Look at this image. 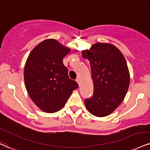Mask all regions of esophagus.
Returning a JSON list of instances; mask_svg holds the SVG:
<instances>
[{"label":"esophagus","instance_id":"1","mask_svg":"<svg viewBox=\"0 0 150 150\" xmlns=\"http://www.w3.org/2000/svg\"><path fill=\"white\" fill-rule=\"evenodd\" d=\"M76 82H77V83H78L79 85H80V82H81V80H80V78H77V80H76Z\"/></svg>","mask_w":150,"mask_h":150}]
</instances>
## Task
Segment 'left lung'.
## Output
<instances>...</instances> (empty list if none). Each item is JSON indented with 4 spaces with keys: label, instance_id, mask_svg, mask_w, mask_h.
Returning a JSON list of instances; mask_svg holds the SVG:
<instances>
[{
    "label": "left lung",
    "instance_id": "left-lung-1",
    "mask_svg": "<svg viewBox=\"0 0 150 150\" xmlns=\"http://www.w3.org/2000/svg\"><path fill=\"white\" fill-rule=\"evenodd\" d=\"M90 63L93 95L86 99L87 110L96 117L112 113L125 98L130 84V74L125 58L114 45L96 42L82 51Z\"/></svg>",
    "mask_w": 150,
    "mask_h": 150
}]
</instances>
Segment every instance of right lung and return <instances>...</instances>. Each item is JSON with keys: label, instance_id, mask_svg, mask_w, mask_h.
<instances>
[{"label": "right lung", "instance_id": "right-lung-1", "mask_svg": "<svg viewBox=\"0 0 150 150\" xmlns=\"http://www.w3.org/2000/svg\"><path fill=\"white\" fill-rule=\"evenodd\" d=\"M70 48L57 40L46 39L28 55L23 70L26 89L41 110L54 113L64 107L77 83L69 78L63 59Z\"/></svg>", "mask_w": 150, "mask_h": 150}]
</instances>
